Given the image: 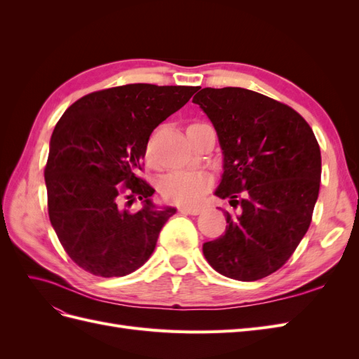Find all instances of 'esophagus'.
I'll list each match as a JSON object with an SVG mask.
<instances>
[{
    "mask_svg": "<svg viewBox=\"0 0 359 359\" xmlns=\"http://www.w3.org/2000/svg\"><path fill=\"white\" fill-rule=\"evenodd\" d=\"M202 208H199V206H180V212L182 214H191V215H198L201 214Z\"/></svg>",
    "mask_w": 359,
    "mask_h": 359,
    "instance_id": "esophagus-1",
    "label": "esophagus"
}]
</instances>
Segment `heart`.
I'll return each instance as SVG.
<instances>
[{"label":"heart","instance_id":"1","mask_svg":"<svg viewBox=\"0 0 359 359\" xmlns=\"http://www.w3.org/2000/svg\"><path fill=\"white\" fill-rule=\"evenodd\" d=\"M210 180L202 172H172L160 182L161 196L172 203L194 205L208 189Z\"/></svg>","mask_w":359,"mask_h":359}]
</instances>
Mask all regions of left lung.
Listing matches in <instances>:
<instances>
[{
    "instance_id": "1",
    "label": "left lung",
    "mask_w": 359,
    "mask_h": 359,
    "mask_svg": "<svg viewBox=\"0 0 359 359\" xmlns=\"http://www.w3.org/2000/svg\"><path fill=\"white\" fill-rule=\"evenodd\" d=\"M193 103L210 118L223 153L214 194L236 210L224 211L226 231L203 244V256L224 277L264 278L309 231L320 186L318 140L292 107L245 88H203Z\"/></svg>"
}]
</instances>
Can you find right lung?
Returning <instances> with one entry per match:
<instances>
[{
  "label": "right lung",
  "mask_w": 359,
  "mask_h": 359,
  "mask_svg": "<svg viewBox=\"0 0 359 359\" xmlns=\"http://www.w3.org/2000/svg\"><path fill=\"white\" fill-rule=\"evenodd\" d=\"M196 91L130 83L91 93L64 112L50 137L45 182L50 224L76 265L94 276L123 277L154 252L177 210L158 208L151 199L156 190L136 172L154 128ZM123 192L142 200L143 208L121 209Z\"/></svg>",
  "instance_id": "add662e5"
}]
</instances>
